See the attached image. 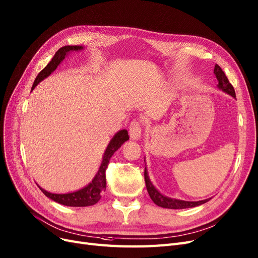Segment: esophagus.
I'll return each instance as SVG.
<instances>
[{
    "instance_id": "obj_1",
    "label": "esophagus",
    "mask_w": 258,
    "mask_h": 258,
    "mask_svg": "<svg viewBox=\"0 0 258 258\" xmlns=\"http://www.w3.org/2000/svg\"><path fill=\"white\" fill-rule=\"evenodd\" d=\"M130 137L132 140H138L141 137V123L140 121L134 120L130 125Z\"/></svg>"
}]
</instances>
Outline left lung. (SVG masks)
<instances>
[{
	"instance_id": "left-lung-1",
	"label": "left lung",
	"mask_w": 258,
	"mask_h": 258,
	"mask_svg": "<svg viewBox=\"0 0 258 258\" xmlns=\"http://www.w3.org/2000/svg\"><path fill=\"white\" fill-rule=\"evenodd\" d=\"M214 73L216 75V79L218 80L217 87L220 90H222L223 92L232 95V97L235 99L236 93H235L234 87L232 86V84L228 82L226 75L224 74L222 69L218 64L215 66ZM145 161H146V158H145ZM145 180H146L147 190H148L150 198L152 199V201H153L157 206H160V207L170 208V209H184V208H190V207H196L199 205H202L211 200V198H209L206 200H202V201H184V200L171 199L169 197L164 196L163 194H160L158 191L153 184H152L151 179L149 177L147 167L145 168Z\"/></svg>"
}]
</instances>
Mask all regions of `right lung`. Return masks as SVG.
I'll return each instance as SVG.
<instances>
[{
	"label": "right lung",
	"instance_id": "add662e5",
	"mask_svg": "<svg viewBox=\"0 0 258 258\" xmlns=\"http://www.w3.org/2000/svg\"><path fill=\"white\" fill-rule=\"evenodd\" d=\"M84 50V46L82 45H64L57 51L52 58V60L46 64L45 68L39 72L35 79V82L33 84L32 90L36 86L39 84L41 81H43L47 76H50L51 73H53L57 67H58L61 61L66 58L67 55L70 54L71 52L82 51ZM130 139L128 133L126 130H121L117 132L114 136L109 141V144L104 152V155L102 158L101 166L98 170L97 174L93 177L91 182L85 186L84 188L76 190L74 192H68V194H52L46 191L43 188H41L39 185L38 187L40 188L41 191L53 201L59 203L64 206H72V207H85V206H91L97 204L103 195V192L106 189V176H105V171H106L107 165L109 163L110 157L125 141Z\"/></svg>",
	"mask_w": 258,
	"mask_h": 258
}]
</instances>
